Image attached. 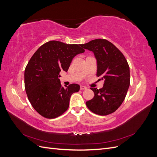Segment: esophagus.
I'll list each match as a JSON object with an SVG mask.
<instances>
[{
    "label": "esophagus",
    "mask_w": 157,
    "mask_h": 157,
    "mask_svg": "<svg viewBox=\"0 0 157 157\" xmlns=\"http://www.w3.org/2000/svg\"><path fill=\"white\" fill-rule=\"evenodd\" d=\"M80 89L82 90H86V88L85 87V86H80Z\"/></svg>",
    "instance_id": "esophagus-1"
}]
</instances>
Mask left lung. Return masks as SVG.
I'll use <instances>...</instances> for the list:
<instances>
[{"label": "left lung", "instance_id": "obj_1", "mask_svg": "<svg viewBox=\"0 0 157 157\" xmlns=\"http://www.w3.org/2000/svg\"><path fill=\"white\" fill-rule=\"evenodd\" d=\"M93 52L97 60V76L103 80L101 89L90 88L93 99L86 102L90 111L99 115H107L121 106L130 86V67L122 52L111 42L95 39L81 44Z\"/></svg>", "mask_w": 157, "mask_h": 157}]
</instances>
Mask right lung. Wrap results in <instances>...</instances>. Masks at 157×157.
<instances>
[{
  "label": "right lung",
  "mask_w": 157,
  "mask_h": 157,
  "mask_svg": "<svg viewBox=\"0 0 157 157\" xmlns=\"http://www.w3.org/2000/svg\"><path fill=\"white\" fill-rule=\"evenodd\" d=\"M84 51L81 44L50 40L31 57L25 69V88L31 105L42 117L54 118L67 110L71 95L79 91L80 86L63 87L59 73L67 72L74 57Z\"/></svg>",
  "instance_id": "1"
}]
</instances>
